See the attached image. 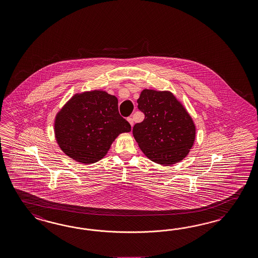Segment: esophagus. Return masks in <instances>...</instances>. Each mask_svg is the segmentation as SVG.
<instances>
[{
    "label": "esophagus",
    "instance_id": "obj_1",
    "mask_svg": "<svg viewBox=\"0 0 258 258\" xmlns=\"http://www.w3.org/2000/svg\"><path fill=\"white\" fill-rule=\"evenodd\" d=\"M127 120L129 121V123H130L131 127H133V125H134V119H133L132 117H130V118H127Z\"/></svg>",
    "mask_w": 258,
    "mask_h": 258
}]
</instances>
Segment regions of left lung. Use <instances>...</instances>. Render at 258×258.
I'll return each mask as SVG.
<instances>
[{"mask_svg":"<svg viewBox=\"0 0 258 258\" xmlns=\"http://www.w3.org/2000/svg\"><path fill=\"white\" fill-rule=\"evenodd\" d=\"M138 103L145 118L135 124L133 136L142 153L163 166L182 161L196 138V126L184 105L170 91L146 89Z\"/></svg>","mask_w":258,"mask_h":258,"instance_id":"obj_1","label":"left lung"}]
</instances>
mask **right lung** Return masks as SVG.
<instances>
[{"mask_svg":"<svg viewBox=\"0 0 258 258\" xmlns=\"http://www.w3.org/2000/svg\"><path fill=\"white\" fill-rule=\"evenodd\" d=\"M53 127L62 152L85 165L101 160L118 135L131 131L118 113L117 97L101 89L74 94L57 112Z\"/></svg>","mask_w":258,"mask_h":258,"instance_id":"1","label":"right lung"}]
</instances>
